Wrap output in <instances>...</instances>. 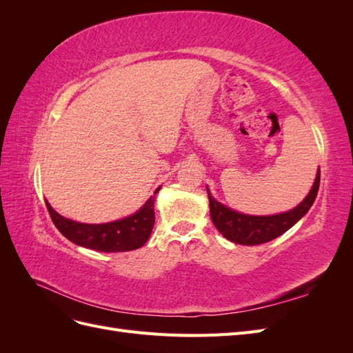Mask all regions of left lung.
I'll use <instances>...</instances> for the list:
<instances>
[{
	"instance_id": "1",
	"label": "left lung",
	"mask_w": 353,
	"mask_h": 353,
	"mask_svg": "<svg viewBox=\"0 0 353 353\" xmlns=\"http://www.w3.org/2000/svg\"><path fill=\"white\" fill-rule=\"evenodd\" d=\"M318 188L319 169L311 191H309V194L305 197L302 203H299V205L292 210L271 216L244 215V213L232 210L213 199L210 196L209 188L206 190L209 196L212 222L222 236L232 243L256 245L268 243L276 237H280L287 230H290L299 219H302L314 205L318 194Z\"/></svg>"
}]
</instances>
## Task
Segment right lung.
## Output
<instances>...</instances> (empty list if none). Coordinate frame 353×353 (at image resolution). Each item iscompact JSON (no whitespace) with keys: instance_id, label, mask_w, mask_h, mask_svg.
Wrapping results in <instances>:
<instances>
[{"instance_id":"1","label":"right lung","mask_w":353,"mask_h":353,"mask_svg":"<svg viewBox=\"0 0 353 353\" xmlns=\"http://www.w3.org/2000/svg\"><path fill=\"white\" fill-rule=\"evenodd\" d=\"M160 187L154 191V194ZM51 221L72 243L97 252H128L140 249L148 240L154 225V197L134 215L108 223H81L61 215L46 201Z\"/></svg>"}]
</instances>
